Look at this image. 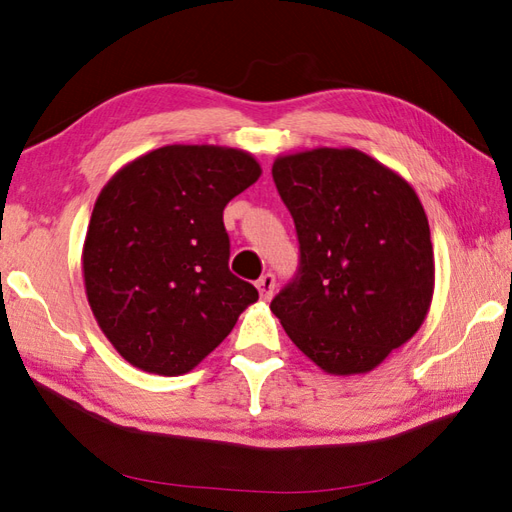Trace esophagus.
<instances>
[{"instance_id":"1","label":"esophagus","mask_w":512,"mask_h":512,"mask_svg":"<svg viewBox=\"0 0 512 512\" xmlns=\"http://www.w3.org/2000/svg\"><path fill=\"white\" fill-rule=\"evenodd\" d=\"M275 286H277V279H275V275H273V273H266V275L259 277V281H257L259 297H262L264 301H268L270 297H273Z\"/></svg>"}]
</instances>
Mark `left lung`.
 I'll return each instance as SVG.
<instances>
[{"label":"left lung","mask_w":512,"mask_h":512,"mask_svg":"<svg viewBox=\"0 0 512 512\" xmlns=\"http://www.w3.org/2000/svg\"><path fill=\"white\" fill-rule=\"evenodd\" d=\"M299 268L270 310L310 361L365 374L418 332L433 297L429 222L416 191L358 149L277 158Z\"/></svg>","instance_id":"8db88e82"}]
</instances>
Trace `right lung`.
<instances>
[{
	"label": "right lung",
	"instance_id": "right-lung-1",
	"mask_svg": "<svg viewBox=\"0 0 512 512\" xmlns=\"http://www.w3.org/2000/svg\"><path fill=\"white\" fill-rule=\"evenodd\" d=\"M257 160L213 145H167L105 184L83 246L90 308L127 363L180 376L259 299L228 270L224 206L257 182Z\"/></svg>",
	"mask_w": 512,
	"mask_h": 512
}]
</instances>
